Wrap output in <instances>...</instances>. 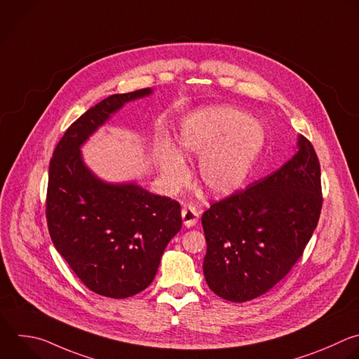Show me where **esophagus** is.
<instances>
[{"instance_id": "esophagus-1", "label": "esophagus", "mask_w": 359, "mask_h": 359, "mask_svg": "<svg viewBox=\"0 0 359 359\" xmlns=\"http://www.w3.org/2000/svg\"><path fill=\"white\" fill-rule=\"evenodd\" d=\"M182 218H183V224L187 228H191L198 221V210L196 207H193V205H186L182 210Z\"/></svg>"}]
</instances>
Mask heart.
I'll return each mask as SVG.
<instances>
[{
	"mask_svg": "<svg viewBox=\"0 0 359 359\" xmlns=\"http://www.w3.org/2000/svg\"><path fill=\"white\" fill-rule=\"evenodd\" d=\"M262 127L245 112L228 107L200 108L187 115L177 134V151L162 144L156 165L172 187L189 179L184 159H200L198 182L214 196H226L248 179L264 148Z\"/></svg>",
	"mask_w": 359,
	"mask_h": 359,
	"instance_id": "heart-1",
	"label": "heart"
}]
</instances>
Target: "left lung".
Instances as JSON below:
<instances>
[{"label": "left lung", "mask_w": 359, "mask_h": 359, "mask_svg": "<svg viewBox=\"0 0 359 359\" xmlns=\"http://www.w3.org/2000/svg\"><path fill=\"white\" fill-rule=\"evenodd\" d=\"M296 147L276 172L201 215L204 278L224 300L243 303L271 290L302 257L317 226L320 163L304 137H297Z\"/></svg>", "instance_id": "1"}]
</instances>
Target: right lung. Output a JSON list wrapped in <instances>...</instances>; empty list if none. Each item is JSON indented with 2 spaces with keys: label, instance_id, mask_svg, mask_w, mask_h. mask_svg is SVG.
I'll return each instance as SVG.
<instances>
[{
  "label": "right lung",
  "instance_id": "obj_1",
  "mask_svg": "<svg viewBox=\"0 0 359 359\" xmlns=\"http://www.w3.org/2000/svg\"><path fill=\"white\" fill-rule=\"evenodd\" d=\"M154 94H112L86 111L59 141L49 166L46 217L52 243L94 293L126 299L147 289L182 228L180 204L135 180L107 182L81 148L126 104Z\"/></svg>",
  "mask_w": 359,
  "mask_h": 359
}]
</instances>
